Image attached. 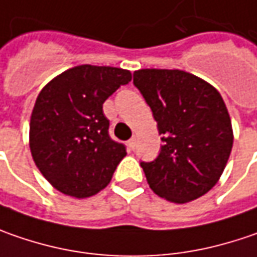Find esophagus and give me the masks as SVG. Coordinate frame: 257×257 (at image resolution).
<instances>
[{"mask_svg":"<svg viewBox=\"0 0 257 257\" xmlns=\"http://www.w3.org/2000/svg\"><path fill=\"white\" fill-rule=\"evenodd\" d=\"M128 145L131 150H134V148H135V145H137V137H135V135H134V137H132V138L128 141Z\"/></svg>","mask_w":257,"mask_h":257,"instance_id":"esophagus-1","label":"esophagus"}]
</instances>
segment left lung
<instances>
[{"mask_svg":"<svg viewBox=\"0 0 257 257\" xmlns=\"http://www.w3.org/2000/svg\"><path fill=\"white\" fill-rule=\"evenodd\" d=\"M134 84L162 137L160 155L141 162L152 191L178 204L208 193L233 147L231 120L217 89L178 69H141L134 73Z\"/></svg>","mask_w":257,"mask_h":257,"instance_id":"8db88e82","label":"left lung"}]
</instances>
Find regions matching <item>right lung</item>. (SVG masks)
Here are the masks:
<instances>
[{
	"instance_id": "1",
	"label": "right lung",
	"mask_w": 257,
	"mask_h": 257,
	"mask_svg": "<svg viewBox=\"0 0 257 257\" xmlns=\"http://www.w3.org/2000/svg\"><path fill=\"white\" fill-rule=\"evenodd\" d=\"M131 79L125 69L82 64L41 89L30 119V150L40 173L60 193L86 198L110 183L126 150L110 140L103 103Z\"/></svg>"
}]
</instances>
